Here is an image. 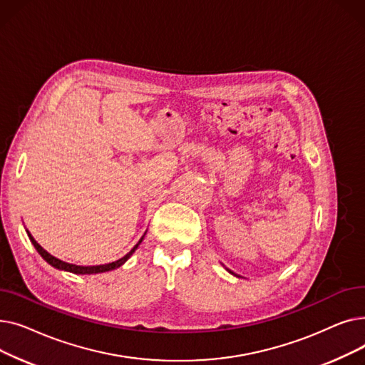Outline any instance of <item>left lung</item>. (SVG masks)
I'll list each match as a JSON object with an SVG mask.
<instances>
[{"label":"left lung","mask_w":365,"mask_h":365,"mask_svg":"<svg viewBox=\"0 0 365 365\" xmlns=\"http://www.w3.org/2000/svg\"><path fill=\"white\" fill-rule=\"evenodd\" d=\"M229 272H231V271H229Z\"/></svg>","instance_id":"obj_1"}]
</instances>
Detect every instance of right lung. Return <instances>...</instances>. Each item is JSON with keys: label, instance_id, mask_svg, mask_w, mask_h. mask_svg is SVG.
Returning a JSON list of instances; mask_svg holds the SVG:
<instances>
[{"label": "right lung", "instance_id": "1", "mask_svg": "<svg viewBox=\"0 0 365 365\" xmlns=\"http://www.w3.org/2000/svg\"><path fill=\"white\" fill-rule=\"evenodd\" d=\"M28 237H29V240L32 241V244H34V247L36 248V252L41 255V257L47 262V263H50L51 266H54V267H57V269H63V271H68V272H72V274H81V275H84V274H101V272H108V271H112V269H117V267H120L123 263H125V260L134 253V250H136V248L139 247V244L142 242V240L134 245V248H131V252L130 253H127L124 257H121L120 260H117V262H112V263H108V264H99V266H78V264H72V263H68V262H63V260H61V259H56L54 256H51L50 253H47L44 248L38 244L35 240H34V237L28 232Z\"/></svg>", "mask_w": 365, "mask_h": 365}]
</instances>
